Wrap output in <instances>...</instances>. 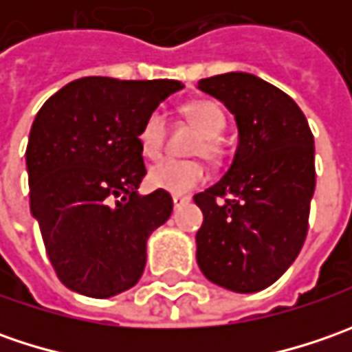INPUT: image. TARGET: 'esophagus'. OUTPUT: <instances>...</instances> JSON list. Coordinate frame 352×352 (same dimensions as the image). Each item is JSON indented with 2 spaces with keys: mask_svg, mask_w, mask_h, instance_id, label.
Instances as JSON below:
<instances>
[{
  "mask_svg": "<svg viewBox=\"0 0 352 352\" xmlns=\"http://www.w3.org/2000/svg\"><path fill=\"white\" fill-rule=\"evenodd\" d=\"M172 204H174V210H180L182 206H186V204H188V197L174 196L172 197Z\"/></svg>",
  "mask_w": 352,
  "mask_h": 352,
  "instance_id": "1",
  "label": "esophagus"
}]
</instances>
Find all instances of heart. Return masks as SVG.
Masks as SVG:
<instances>
[{
  "mask_svg": "<svg viewBox=\"0 0 352 352\" xmlns=\"http://www.w3.org/2000/svg\"><path fill=\"white\" fill-rule=\"evenodd\" d=\"M182 116L201 133V141L197 142L196 155L206 156L210 160L221 155L219 137L223 135L225 125H227L223 109L210 100H197V102L184 105ZM164 135H166L164 116L160 111L148 113L139 131V144H141L142 155L151 156V158L160 155L162 144H164ZM206 178H208L206 168L199 162H184V160H172V158H164L148 170V184L156 190L168 192L174 196H184L196 190L197 186L206 182Z\"/></svg>",
  "mask_w": 352,
  "mask_h": 352,
  "instance_id": "heart-1",
  "label": "heart"
}]
</instances>
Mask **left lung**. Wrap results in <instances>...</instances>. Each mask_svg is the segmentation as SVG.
I'll use <instances>...</instances> for the list:
<instances>
[{
    "mask_svg": "<svg viewBox=\"0 0 352 352\" xmlns=\"http://www.w3.org/2000/svg\"><path fill=\"white\" fill-rule=\"evenodd\" d=\"M197 89L223 103L239 131L223 178L194 196L204 213L197 264L225 290L261 292L290 268L307 235L314 135L290 96L258 76H213L199 80Z\"/></svg>",
    "mask_w": 352,
    "mask_h": 352,
    "instance_id": "1",
    "label": "left lung"
}]
</instances>
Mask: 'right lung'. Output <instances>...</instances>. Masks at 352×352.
Returning <instances> with one entry per match:
<instances>
[{
    "label": "right lung",
    "instance_id": "obj_1",
    "mask_svg": "<svg viewBox=\"0 0 352 352\" xmlns=\"http://www.w3.org/2000/svg\"><path fill=\"white\" fill-rule=\"evenodd\" d=\"M176 80L80 78L48 98L27 144L31 215L60 282L89 298L133 288L146 239L172 213L168 192L139 194V131Z\"/></svg>",
    "mask_w": 352,
    "mask_h": 352
}]
</instances>
